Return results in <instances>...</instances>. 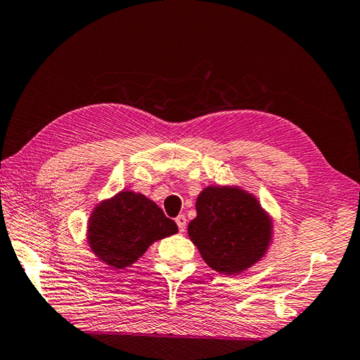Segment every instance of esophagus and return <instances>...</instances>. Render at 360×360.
I'll use <instances>...</instances> for the list:
<instances>
[{
  "mask_svg": "<svg viewBox=\"0 0 360 360\" xmlns=\"http://www.w3.org/2000/svg\"><path fill=\"white\" fill-rule=\"evenodd\" d=\"M176 222H177V225H179L180 233H184V230H186V216H184V214H179V216L176 217Z\"/></svg>",
  "mask_w": 360,
  "mask_h": 360,
  "instance_id": "esophagus-1",
  "label": "esophagus"
}]
</instances>
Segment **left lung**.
I'll return each instance as SVG.
<instances>
[{
	"label": "left lung",
	"mask_w": 360,
	"mask_h": 360,
	"mask_svg": "<svg viewBox=\"0 0 360 360\" xmlns=\"http://www.w3.org/2000/svg\"><path fill=\"white\" fill-rule=\"evenodd\" d=\"M195 209L188 234L207 266L228 276L242 275L266 257L274 219L254 193L236 184L207 186Z\"/></svg>",
	"instance_id": "obj_1"
}]
</instances>
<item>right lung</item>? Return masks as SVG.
Segmentation results:
<instances>
[{"mask_svg": "<svg viewBox=\"0 0 360 360\" xmlns=\"http://www.w3.org/2000/svg\"><path fill=\"white\" fill-rule=\"evenodd\" d=\"M179 226L146 195L122 191L96 204L86 224V243L94 257L112 269H126Z\"/></svg>", "mask_w": 360, "mask_h": 360, "instance_id": "right-lung-1", "label": "right lung"}]
</instances>
